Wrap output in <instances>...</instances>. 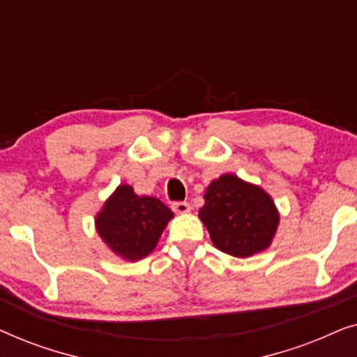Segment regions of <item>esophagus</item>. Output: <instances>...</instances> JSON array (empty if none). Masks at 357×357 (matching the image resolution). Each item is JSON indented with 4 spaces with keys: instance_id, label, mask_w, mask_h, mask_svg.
<instances>
[{
    "instance_id": "34e87169",
    "label": "esophagus",
    "mask_w": 357,
    "mask_h": 357,
    "mask_svg": "<svg viewBox=\"0 0 357 357\" xmlns=\"http://www.w3.org/2000/svg\"><path fill=\"white\" fill-rule=\"evenodd\" d=\"M172 209L178 214H187L192 211V206H190V203H187V202H177L172 204Z\"/></svg>"
}]
</instances>
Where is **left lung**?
Here are the masks:
<instances>
[{
  "mask_svg": "<svg viewBox=\"0 0 357 357\" xmlns=\"http://www.w3.org/2000/svg\"><path fill=\"white\" fill-rule=\"evenodd\" d=\"M198 216L214 247L237 258H248L271 245L280 226V211L265 190L222 174L204 192Z\"/></svg>",
  "mask_w": 357,
  "mask_h": 357,
  "instance_id": "8db88e82",
  "label": "left lung"
}]
</instances>
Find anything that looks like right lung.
<instances>
[{
	"label": "right lung",
	"instance_id": "1",
	"mask_svg": "<svg viewBox=\"0 0 357 357\" xmlns=\"http://www.w3.org/2000/svg\"><path fill=\"white\" fill-rule=\"evenodd\" d=\"M174 213L154 197H139L121 183L96 216V231L116 257L138 261L158 245Z\"/></svg>",
	"mask_w": 357,
	"mask_h": 357
}]
</instances>
